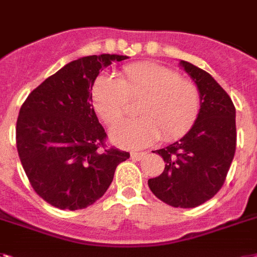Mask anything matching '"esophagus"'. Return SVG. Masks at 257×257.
<instances>
[{"mask_svg":"<svg viewBox=\"0 0 257 257\" xmlns=\"http://www.w3.org/2000/svg\"><path fill=\"white\" fill-rule=\"evenodd\" d=\"M145 154L147 153H139V152H133V153H131V157L133 158V160H141L143 157H145Z\"/></svg>","mask_w":257,"mask_h":257,"instance_id":"esophagus-1","label":"esophagus"}]
</instances>
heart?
<instances>
[{"instance_id":"heart-1","label":"heart","mask_w":257,"mask_h":257,"mask_svg":"<svg viewBox=\"0 0 257 257\" xmlns=\"http://www.w3.org/2000/svg\"><path fill=\"white\" fill-rule=\"evenodd\" d=\"M128 99H144L137 110L141 118L117 122L109 131L110 140L128 149L148 147L161 136L178 139L193 126L201 107L197 85L156 63L126 66L120 78L100 75L91 89L93 108L109 124L124 116Z\"/></svg>"}]
</instances>
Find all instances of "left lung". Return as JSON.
<instances>
[{
  "label": "left lung",
  "mask_w": 257,
  "mask_h": 257,
  "mask_svg": "<svg viewBox=\"0 0 257 257\" xmlns=\"http://www.w3.org/2000/svg\"><path fill=\"white\" fill-rule=\"evenodd\" d=\"M179 66L197 85L201 108L182 139L153 152L164 158L165 169L148 185L165 203L193 208L211 199L224 183L236 149V110L208 72L186 60Z\"/></svg>",
  "instance_id": "left-lung-1"
}]
</instances>
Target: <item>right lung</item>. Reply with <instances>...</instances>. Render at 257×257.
I'll use <instances>...</instances> for the list:
<instances>
[{
	"label": "right lung",
	"instance_id": "add662e5",
	"mask_svg": "<svg viewBox=\"0 0 257 257\" xmlns=\"http://www.w3.org/2000/svg\"><path fill=\"white\" fill-rule=\"evenodd\" d=\"M125 55L72 60L27 96L17 120V150L31 186L62 210L95 203L113 181L128 152L104 147L107 133L91 100L97 75Z\"/></svg>",
	"mask_w": 257,
	"mask_h": 257
}]
</instances>
